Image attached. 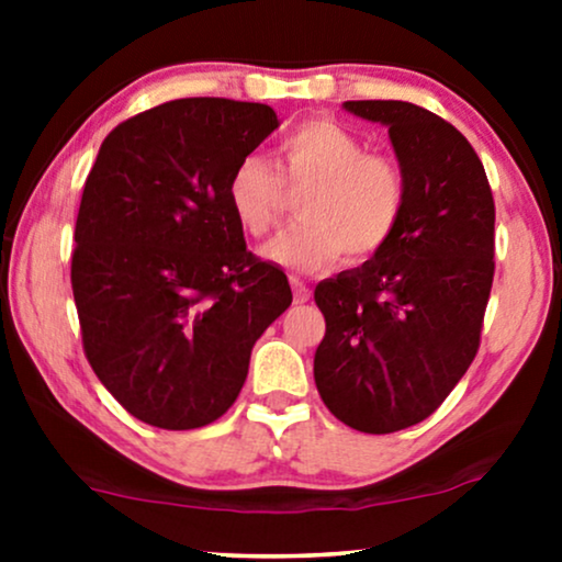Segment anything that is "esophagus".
Here are the masks:
<instances>
[{"label": "esophagus", "mask_w": 562, "mask_h": 562, "mask_svg": "<svg viewBox=\"0 0 562 562\" xmlns=\"http://www.w3.org/2000/svg\"><path fill=\"white\" fill-rule=\"evenodd\" d=\"M291 289H294V302L296 304H304V302H310V286H306V283L299 279V276H291Z\"/></svg>", "instance_id": "obj_1"}]
</instances>
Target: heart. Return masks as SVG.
<instances>
[{
  "label": "heart",
  "mask_w": 562,
  "mask_h": 562,
  "mask_svg": "<svg viewBox=\"0 0 562 562\" xmlns=\"http://www.w3.org/2000/svg\"><path fill=\"white\" fill-rule=\"evenodd\" d=\"M283 183L302 187V220L263 245V256L291 271H325L348 252L352 260L379 252L402 220L406 183L398 164L368 150L363 137L340 122L317 117L279 143V173L260 156L237 160L227 179L233 217L252 237L266 235L283 212Z\"/></svg>",
  "instance_id": "obj_1"
}]
</instances>
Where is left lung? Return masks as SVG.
Returning a JSON list of instances; mask_svg holds the SVG:
<instances>
[{"instance_id":"obj_1","label":"left lung","mask_w":562,"mask_h":562,"mask_svg":"<svg viewBox=\"0 0 562 562\" xmlns=\"http://www.w3.org/2000/svg\"><path fill=\"white\" fill-rule=\"evenodd\" d=\"M342 106L389 127L406 199L371 260L314 289L327 325L314 383L345 425L389 435L427 419L479 352L496 212L481 158L450 122L394 99Z\"/></svg>"}]
</instances>
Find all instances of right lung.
I'll list each match as a JSON object with an SVG mask.
<instances>
[{
	"label": "right lung",
	"mask_w": 562,
	"mask_h": 562,
	"mask_svg": "<svg viewBox=\"0 0 562 562\" xmlns=\"http://www.w3.org/2000/svg\"><path fill=\"white\" fill-rule=\"evenodd\" d=\"M281 122L268 104L173 99L104 137L71 258L97 379L145 425L196 429L240 394L252 345L291 304L279 266L245 248L227 179Z\"/></svg>",
	"instance_id": "right-lung-1"
}]
</instances>
